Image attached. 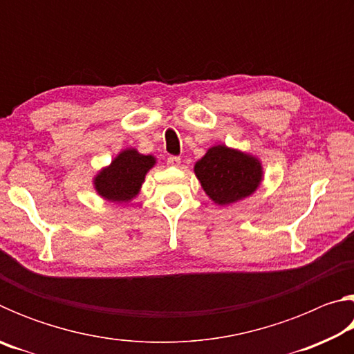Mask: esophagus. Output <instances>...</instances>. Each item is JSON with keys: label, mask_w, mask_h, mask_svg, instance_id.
<instances>
[{"label": "esophagus", "mask_w": 354, "mask_h": 354, "mask_svg": "<svg viewBox=\"0 0 354 354\" xmlns=\"http://www.w3.org/2000/svg\"><path fill=\"white\" fill-rule=\"evenodd\" d=\"M167 164L170 167H179L181 165V158H178V156H170V158L167 159Z\"/></svg>", "instance_id": "obj_1"}]
</instances>
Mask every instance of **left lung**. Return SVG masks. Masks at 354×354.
Returning a JSON list of instances; mask_svg holds the SVG:
<instances>
[{
	"instance_id": "left-lung-1",
	"label": "left lung",
	"mask_w": 354,
	"mask_h": 354,
	"mask_svg": "<svg viewBox=\"0 0 354 354\" xmlns=\"http://www.w3.org/2000/svg\"><path fill=\"white\" fill-rule=\"evenodd\" d=\"M194 171L206 195L218 206L248 198L263 179V167L257 156L225 143L209 148L195 162Z\"/></svg>"
}]
</instances>
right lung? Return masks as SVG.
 I'll list each match as a JSON object with an SVG mask.
<instances>
[{"instance_id": "1", "label": "right lung", "mask_w": 354, "mask_h": 354, "mask_svg": "<svg viewBox=\"0 0 354 354\" xmlns=\"http://www.w3.org/2000/svg\"><path fill=\"white\" fill-rule=\"evenodd\" d=\"M156 165L153 154H142L136 148H124L109 165L93 176V189L101 198L127 205L140 194L147 173Z\"/></svg>"}]
</instances>
